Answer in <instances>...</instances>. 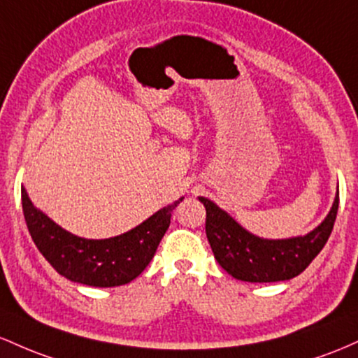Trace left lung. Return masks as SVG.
<instances>
[{
  "label": "left lung",
  "mask_w": 358,
  "mask_h": 358,
  "mask_svg": "<svg viewBox=\"0 0 358 358\" xmlns=\"http://www.w3.org/2000/svg\"><path fill=\"white\" fill-rule=\"evenodd\" d=\"M338 194L324 222L304 236L264 240L240 227L215 203L199 198L206 208V236L216 262L228 274L245 282H277L299 275L330 238Z\"/></svg>",
  "instance_id": "obj_1"
}]
</instances>
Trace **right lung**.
Returning a JSON list of instances; mask_svg holds the SVG:
<instances>
[{"label":"right lung","instance_id":"1","mask_svg":"<svg viewBox=\"0 0 358 358\" xmlns=\"http://www.w3.org/2000/svg\"><path fill=\"white\" fill-rule=\"evenodd\" d=\"M180 201L182 198L123 235L106 240H87L55 224L31 204L22 187L23 215L40 254L66 279L94 287L123 286L142 274L155 255L171 224L172 211Z\"/></svg>","mask_w":358,"mask_h":358}]
</instances>
